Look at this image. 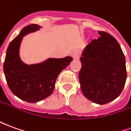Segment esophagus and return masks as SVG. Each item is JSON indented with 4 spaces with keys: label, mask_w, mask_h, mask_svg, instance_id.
Listing matches in <instances>:
<instances>
[{
    "label": "esophagus",
    "mask_w": 131,
    "mask_h": 131,
    "mask_svg": "<svg viewBox=\"0 0 131 131\" xmlns=\"http://www.w3.org/2000/svg\"><path fill=\"white\" fill-rule=\"evenodd\" d=\"M72 57H73V59H74V60H79L80 57L79 51H78V50L74 51V52L72 53Z\"/></svg>",
    "instance_id": "34e87169"
}]
</instances>
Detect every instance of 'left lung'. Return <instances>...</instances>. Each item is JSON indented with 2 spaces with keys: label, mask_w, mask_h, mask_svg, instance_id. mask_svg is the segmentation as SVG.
Instances as JSON below:
<instances>
[{
  "label": "left lung",
  "mask_w": 131,
  "mask_h": 131,
  "mask_svg": "<svg viewBox=\"0 0 131 131\" xmlns=\"http://www.w3.org/2000/svg\"><path fill=\"white\" fill-rule=\"evenodd\" d=\"M100 37L85 46L80 57L79 78L84 96L98 104L117 98L126 81V59L112 36L98 31Z\"/></svg>",
  "instance_id": "obj_1"
}]
</instances>
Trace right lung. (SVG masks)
Listing matches in <instances>:
<instances>
[{"mask_svg":"<svg viewBox=\"0 0 131 131\" xmlns=\"http://www.w3.org/2000/svg\"><path fill=\"white\" fill-rule=\"evenodd\" d=\"M31 24L24 27L10 42L3 64L5 79L15 95L28 102H37L50 96L54 91L58 75L70 64L73 58H49L43 62L27 64L19 57V47L24 36L40 29Z\"/></svg>","mask_w":131,"mask_h":131,"instance_id":"add662e5","label":"right lung"}]
</instances>
